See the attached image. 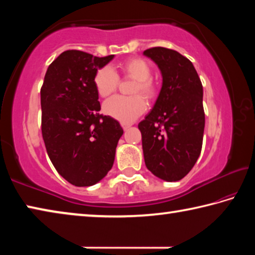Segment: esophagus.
<instances>
[{"label": "esophagus", "mask_w": 255, "mask_h": 255, "mask_svg": "<svg viewBox=\"0 0 255 255\" xmlns=\"http://www.w3.org/2000/svg\"><path fill=\"white\" fill-rule=\"evenodd\" d=\"M122 127L124 128V130H127V129L130 127V124H126V123H122Z\"/></svg>", "instance_id": "34e87169"}]
</instances>
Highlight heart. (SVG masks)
Wrapping results in <instances>:
<instances>
[{
	"instance_id": "heart-1",
	"label": "heart",
	"mask_w": 255,
	"mask_h": 255,
	"mask_svg": "<svg viewBox=\"0 0 255 255\" xmlns=\"http://www.w3.org/2000/svg\"><path fill=\"white\" fill-rule=\"evenodd\" d=\"M120 71L127 79L135 81L131 94L135 96L124 97L117 96L108 100L103 110L110 117L122 123H130L146 110V101L143 96L150 100L156 96V84L152 77V67L147 60L139 57H133L125 60L120 64ZM119 85V76L111 67L105 66L99 68L94 75V86L101 98L110 97L116 92Z\"/></svg>"
}]
</instances>
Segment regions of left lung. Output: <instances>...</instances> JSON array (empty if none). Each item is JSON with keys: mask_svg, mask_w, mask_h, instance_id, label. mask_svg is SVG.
<instances>
[{"mask_svg": "<svg viewBox=\"0 0 255 255\" xmlns=\"http://www.w3.org/2000/svg\"><path fill=\"white\" fill-rule=\"evenodd\" d=\"M144 55L162 72L161 92L138 124L146 167L157 178L179 181L199 157L205 129L202 84L195 66L176 50L153 47Z\"/></svg>", "mask_w": 255, "mask_h": 255, "instance_id": "8db88e82", "label": "left lung"}]
</instances>
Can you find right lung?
Listing matches in <instances>:
<instances>
[{
  "instance_id": "1",
  "label": "right lung",
  "mask_w": 255,
  "mask_h": 255,
  "mask_svg": "<svg viewBox=\"0 0 255 255\" xmlns=\"http://www.w3.org/2000/svg\"><path fill=\"white\" fill-rule=\"evenodd\" d=\"M114 55L97 57L66 50L47 68L40 89L41 133L51 163L76 187H89L105 178L115 161L124 130L101 109L94 86L97 71Z\"/></svg>"
}]
</instances>
